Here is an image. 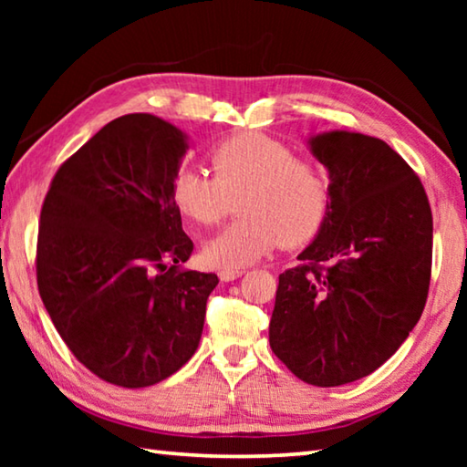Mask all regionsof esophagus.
Returning a JSON list of instances; mask_svg holds the SVG:
<instances>
[{
    "label": "esophagus",
    "mask_w": 467,
    "mask_h": 467,
    "mask_svg": "<svg viewBox=\"0 0 467 467\" xmlns=\"http://www.w3.org/2000/svg\"><path fill=\"white\" fill-rule=\"evenodd\" d=\"M244 270H234V267H224V270H220V280L223 282H233L239 278V275H243Z\"/></svg>",
    "instance_id": "34e87169"
}]
</instances>
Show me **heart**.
<instances>
[{"instance_id": "heart-1", "label": "heart", "mask_w": 467, "mask_h": 467, "mask_svg": "<svg viewBox=\"0 0 467 467\" xmlns=\"http://www.w3.org/2000/svg\"><path fill=\"white\" fill-rule=\"evenodd\" d=\"M212 175L179 167L171 179V200L195 224L214 226L231 214L233 200L243 214L203 247L216 267H243L280 243L296 247L311 241L326 223L331 179L315 158L296 156L284 141L264 133H234L208 152Z\"/></svg>"}]
</instances>
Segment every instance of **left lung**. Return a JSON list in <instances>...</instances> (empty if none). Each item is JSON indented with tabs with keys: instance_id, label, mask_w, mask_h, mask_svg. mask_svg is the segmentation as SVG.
<instances>
[{
	"instance_id": "1",
	"label": "left lung",
	"mask_w": 467,
	"mask_h": 467,
	"mask_svg": "<svg viewBox=\"0 0 467 467\" xmlns=\"http://www.w3.org/2000/svg\"><path fill=\"white\" fill-rule=\"evenodd\" d=\"M331 179L326 223L303 264L278 278L275 357L300 381L337 387L373 373L420 319L432 267V212L412 167L383 140L311 138Z\"/></svg>"
}]
</instances>
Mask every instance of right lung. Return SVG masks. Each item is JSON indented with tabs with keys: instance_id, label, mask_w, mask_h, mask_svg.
Returning a JSON list of instances; mask_svg holds the SVG:
<instances>
[{
	"instance_id": "right-lung-1",
	"label": "right lung",
	"mask_w": 467,
	"mask_h": 467,
	"mask_svg": "<svg viewBox=\"0 0 467 467\" xmlns=\"http://www.w3.org/2000/svg\"><path fill=\"white\" fill-rule=\"evenodd\" d=\"M187 150L175 125L123 115L67 158L45 195L36 284L74 357L107 383H161L200 344L216 274L183 270L193 243L171 200Z\"/></svg>"
}]
</instances>
